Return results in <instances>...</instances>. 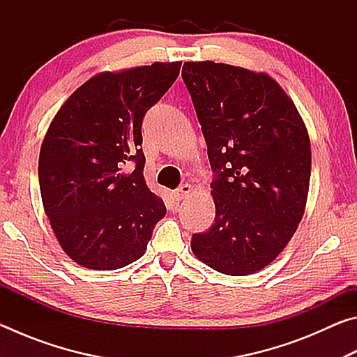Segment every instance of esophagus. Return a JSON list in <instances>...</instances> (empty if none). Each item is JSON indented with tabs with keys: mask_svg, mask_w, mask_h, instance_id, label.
Wrapping results in <instances>:
<instances>
[{
	"mask_svg": "<svg viewBox=\"0 0 357 357\" xmlns=\"http://www.w3.org/2000/svg\"><path fill=\"white\" fill-rule=\"evenodd\" d=\"M193 190V187L190 184H183L179 187V189H176V192H174V195H176L178 200H183V198H185L189 193Z\"/></svg>",
	"mask_w": 357,
	"mask_h": 357,
	"instance_id": "obj_1",
	"label": "esophagus"
}]
</instances>
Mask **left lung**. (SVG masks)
<instances>
[{
  "mask_svg": "<svg viewBox=\"0 0 357 357\" xmlns=\"http://www.w3.org/2000/svg\"><path fill=\"white\" fill-rule=\"evenodd\" d=\"M189 89L208 144L215 219L195 233V257L227 275L273 263L293 238L309 195V132L282 86L264 72L187 61Z\"/></svg>",
  "mask_w": 357,
  "mask_h": 357,
  "instance_id": "obj_1",
  "label": "left lung"
}]
</instances>
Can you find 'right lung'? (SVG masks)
I'll list each match as a JSON object with an SVG mask.
<instances>
[{"label":"right lung","instance_id":"obj_1","mask_svg":"<svg viewBox=\"0 0 357 357\" xmlns=\"http://www.w3.org/2000/svg\"><path fill=\"white\" fill-rule=\"evenodd\" d=\"M179 69L181 61L102 72L50 123L39 154L42 203L61 249L83 268L137 261L167 213L143 176L142 123Z\"/></svg>","mask_w":357,"mask_h":357}]
</instances>
